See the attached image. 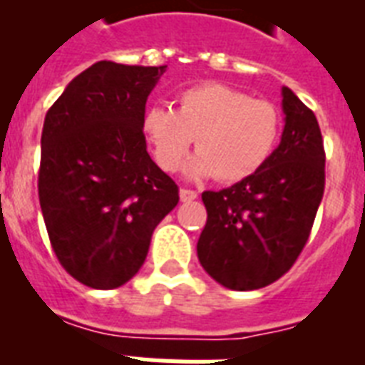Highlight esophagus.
<instances>
[{
	"label": "esophagus",
	"mask_w": 365,
	"mask_h": 365,
	"mask_svg": "<svg viewBox=\"0 0 365 365\" xmlns=\"http://www.w3.org/2000/svg\"><path fill=\"white\" fill-rule=\"evenodd\" d=\"M179 196L182 202H192V200H196L197 197V192L196 190H190V188H180Z\"/></svg>",
	"instance_id": "1"
}]
</instances>
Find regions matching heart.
<instances>
[{"instance_id":"heart-1","label":"heart","mask_w":365,"mask_h":365,"mask_svg":"<svg viewBox=\"0 0 365 365\" xmlns=\"http://www.w3.org/2000/svg\"><path fill=\"white\" fill-rule=\"evenodd\" d=\"M175 103V110L152 106L143 118L163 171L179 168L196 138L197 154L186 163V175L236 182L255 175L278 146L282 114L268 101L222 83H202L179 93Z\"/></svg>"}]
</instances>
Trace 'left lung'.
Listing matches in <instances>:
<instances>
[{"label": "left lung", "instance_id": "left-lung-1", "mask_svg": "<svg viewBox=\"0 0 365 365\" xmlns=\"http://www.w3.org/2000/svg\"><path fill=\"white\" fill-rule=\"evenodd\" d=\"M285 125L255 175L203 192L207 222L197 240L205 272L228 289H261L301 255L326 186V152L314 112L282 87Z\"/></svg>", "mask_w": 365, "mask_h": 365}]
</instances>
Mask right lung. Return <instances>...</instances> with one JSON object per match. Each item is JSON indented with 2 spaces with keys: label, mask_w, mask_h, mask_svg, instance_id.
I'll use <instances>...</instances> for the list:
<instances>
[{
  "label": "right lung",
  "mask_w": 365,
  "mask_h": 365,
  "mask_svg": "<svg viewBox=\"0 0 365 365\" xmlns=\"http://www.w3.org/2000/svg\"><path fill=\"white\" fill-rule=\"evenodd\" d=\"M165 66L95 62L47 110L38 192L56 259L72 278L114 289L138 272L179 186L146 152V98Z\"/></svg>",
  "instance_id": "1"
}]
</instances>
